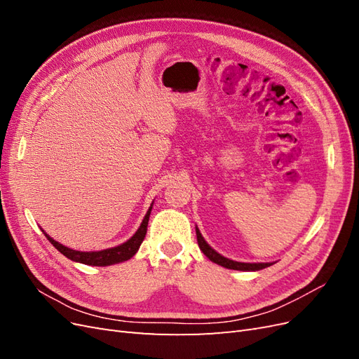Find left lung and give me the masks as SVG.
Segmentation results:
<instances>
[{
	"label": "left lung",
	"instance_id": "1",
	"mask_svg": "<svg viewBox=\"0 0 359 359\" xmlns=\"http://www.w3.org/2000/svg\"><path fill=\"white\" fill-rule=\"evenodd\" d=\"M196 236H198V244H199V248L202 250V253L208 257L210 260H212L214 264H219L224 268H229V269H238V271H259V269H264L266 266H269L271 264H243V262H235V260H231L227 259L222 255H219L215 252V250H212L208 244H206V241L203 240V236L201 235L199 229L196 227Z\"/></svg>",
	"mask_w": 359,
	"mask_h": 359
}]
</instances>
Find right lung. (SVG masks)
Returning <instances> with one entry per match:
<instances>
[{"mask_svg": "<svg viewBox=\"0 0 359 359\" xmlns=\"http://www.w3.org/2000/svg\"><path fill=\"white\" fill-rule=\"evenodd\" d=\"M151 208H153V205H151ZM151 208L148 210L145 219H144L142 224H140L137 232L132 238H130L127 243L118 245V247H114V248L102 250V252H76V250L64 247L62 244L57 243L55 240H52V238L46 232H43V233L46 235L49 243L55 247L60 253H62L70 260H74V262H81V264L93 265V266L114 265L118 262H124V260H128L130 257H133L136 255V252L139 250L140 244H142L144 238L147 235V226H148V220H149Z\"/></svg>", "mask_w": 359, "mask_h": 359, "instance_id": "right-lung-1", "label": "right lung"}]
</instances>
